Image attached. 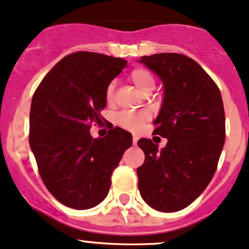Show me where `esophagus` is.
<instances>
[{
  "label": "esophagus",
  "instance_id": "obj_1",
  "mask_svg": "<svg viewBox=\"0 0 249 249\" xmlns=\"http://www.w3.org/2000/svg\"><path fill=\"white\" fill-rule=\"evenodd\" d=\"M138 139H139V137H138V136H136V134H133V137H132L133 145H136V144H137V142H138Z\"/></svg>",
  "mask_w": 249,
  "mask_h": 249
}]
</instances>
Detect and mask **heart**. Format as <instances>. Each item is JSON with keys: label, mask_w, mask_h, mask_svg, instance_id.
Segmentation results:
<instances>
[{"label": "heart", "mask_w": 249, "mask_h": 249, "mask_svg": "<svg viewBox=\"0 0 249 249\" xmlns=\"http://www.w3.org/2000/svg\"><path fill=\"white\" fill-rule=\"evenodd\" d=\"M130 78L134 84V87L138 89L142 95L152 92L154 88H156V81H154V77L152 76V73H151L150 71L142 69V68L134 69L132 72H131ZM113 89H115V83H110L108 87L107 88V93H105L107 101H110V99L112 98ZM148 118H150V115H148L147 112H125L118 116V118H117V124H118L119 126L126 128V130L138 131Z\"/></svg>", "instance_id": "b5f03b06"}]
</instances>
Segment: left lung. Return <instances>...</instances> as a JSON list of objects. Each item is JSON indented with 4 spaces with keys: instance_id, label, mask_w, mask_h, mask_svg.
Wrapping results in <instances>:
<instances>
[{
    "instance_id": "obj_1",
    "label": "left lung",
    "mask_w": 249,
    "mask_h": 249,
    "mask_svg": "<svg viewBox=\"0 0 249 249\" xmlns=\"http://www.w3.org/2000/svg\"><path fill=\"white\" fill-rule=\"evenodd\" d=\"M161 79L162 103L154 134L167 139L159 148L138 141L145 161L137 168L138 188L148 206L177 212L204 192L216 170L225 144L221 93L206 71L181 53H156L138 61Z\"/></svg>"
}]
</instances>
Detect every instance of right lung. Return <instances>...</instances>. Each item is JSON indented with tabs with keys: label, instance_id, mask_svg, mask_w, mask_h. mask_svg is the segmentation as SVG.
<instances>
[{
	"label": "right lung",
	"instance_id": "right-lung-1",
	"mask_svg": "<svg viewBox=\"0 0 249 249\" xmlns=\"http://www.w3.org/2000/svg\"><path fill=\"white\" fill-rule=\"evenodd\" d=\"M125 59L78 51L61 59L34 93L29 142L45 187L65 206L88 210L107 198L111 174L132 136L121 127L104 138L90 134L101 123L107 88Z\"/></svg>",
	"mask_w": 249,
	"mask_h": 249
}]
</instances>
